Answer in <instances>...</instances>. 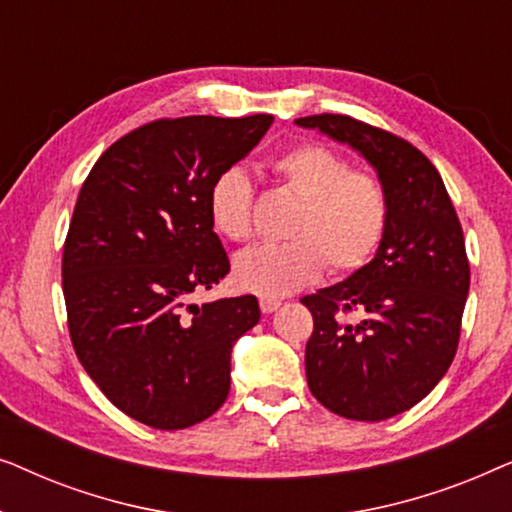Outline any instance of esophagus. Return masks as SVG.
Listing matches in <instances>:
<instances>
[{"label":"esophagus","instance_id":"1","mask_svg":"<svg viewBox=\"0 0 512 512\" xmlns=\"http://www.w3.org/2000/svg\"><path fill=\"white\" fill-rule=\"evenodd\" d=\"M279 305H282V300H277V298H261V310H263V314L277 312Z\"/></svg>","mask_w":512,"mask_h":512}]
</instances>
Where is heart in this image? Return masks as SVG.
I'll return each instance as SVG.
<instances>
[{"instance_id":"obj_1","label":"heart","mask_w":512,"mask_h":512,"mask_svg":"<svg viewBox=\"0 0 512 512\" xmlns=\"http://www.w3.org/2000/svg\"><path fill=\"white\" fill-rule=\"evenodd\" d=\"M284 188L303 200L291 219L286 244H263L235 258V282L263 298H282L317 282L326 263L349 275L375 256L389 223L387 188L375 174L356 172L321 144H298L272 160ZM249 174L240 165L216 174L209 188V216L230 242L254 235Z\"/></svg>"}]
</instances>
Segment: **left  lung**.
<instances>
[{
  "instance_id": "left-lung-1",
  "label": "left lung",
  "mask_w": 512,
  "mask_h": 512,
  "mask_svg": "<svg viewBox=\"0 0 512 512\" xmlns=\"http://www.w3.org/2000/svg\"><path fill=\"white\" fill-rule=\"evenodd\" d=\"M296 125L347 144L387 188L389 223L373 261L303 298L314 319L312 396L340 417L382 422L422 401L457 354L471 284L464 233L438 170L410 142L340 114ZM347 311L362 321L345 322Z\"/></svg>"
}]
</instances>
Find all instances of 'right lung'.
<instances>
[{
    "label": "right lung",
    "instance_id": "1",
    "mask_svg": "<svg viewBox=\"0 0 512 512\" xmlns=\"http://www.w3.org/2000/svg\"><path fill=\"white\" fill-rule=\"evenodd\" d=\"M272 121L142 125L111 144L81 186L62 254L69 335L102 394L153 429H186L221 408L233 345L261 319L256 296L205 305L191 296L230 270L209 188Z\"/></svg>",
    "mask_w": 512,
    "mask_h": 512
}]
</instances>
